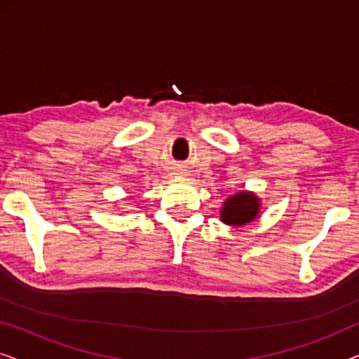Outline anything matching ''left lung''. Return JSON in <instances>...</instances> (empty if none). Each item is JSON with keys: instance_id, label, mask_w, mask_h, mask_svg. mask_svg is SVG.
Returning <instances> with one entry per match:
<instances>
[{"instance_id": "1", "label": "left lung", "mask_w": 359, "mask_h": 359, "mask_svg": "<svg viewBox=\"0 0 359 359\" xmlns=\"http://www.w3.org/2000/svg\"><path fill=\"white\" fill-rule=\"evenodd\" d=\"M262 199L253 191H238L224 201L220 220L230 227H243L259 215Z\"/></svg>"}]
</instances>
